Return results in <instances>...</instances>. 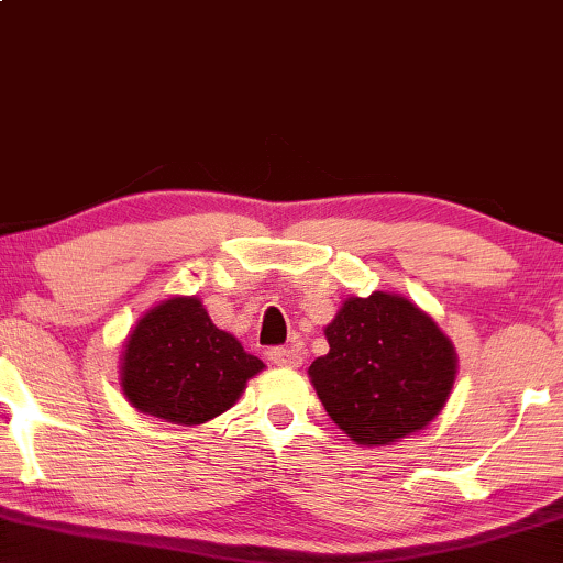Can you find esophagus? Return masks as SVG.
<instances>
[{
  "label": "esophagus",
  "instance_id": "34e87169",
  "mask_svg": "<svg viewBox=\"0 0 563 563\" xmlns=\"http://www.w3.org/2000/svg\"><path fill=\"white\" fill-rule=\"evenodd\" d=\"M266 354H269V360L279 367H299L301 360H305L297 347H272Z\"/></svg>",
  "mask_w": 563,
  "mask_h": 563
}]
</instances>
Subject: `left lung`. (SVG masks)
<instances>
[{
  "mask_svg": "<svg viewBox=\"0 0 563 563\" xmlns=\"http://www.w3.org/2000/svg\"><path fill=\"white\" fill-rule=\"evenodd\" d=\"M330 352L309 377L324 410L360 445H390L443 410L455 352L428 314L397 294L352 297L327 324Z\"/></svg>",
  "mask_w": 563,
  "mask_h": 563,
  "instance_id": "8db88e82",
  "label": "left lung"
}]
</instances>
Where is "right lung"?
I'll list each match as a JSON object with an SVG mask.
<instances>
[{
    "label": "right lung",
    "instance_id": "right-lung-1",
    "mask_svg": "<svg viewBox=\"0 0 563 563\" xmlns=\"http://www.w3.org/2000/svg\"><path fill=\"white\" fill-rule=\"evenodd\" d=\"M264 362L216 327L196 297L151 309L125 342L123 393L133 408L176 422L227 412Z\"/></svg>",
    "mask_w": 563,
    "mask_h": 563
}]
</instances>
